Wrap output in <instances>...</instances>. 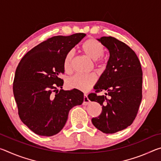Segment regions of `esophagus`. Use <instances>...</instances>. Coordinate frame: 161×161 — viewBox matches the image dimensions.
<instances>
[{
	"label": "esophagus",
	"instance_id": "esophagus-1",
	"mask_svg": "<svg viewBox=\"0 0 161 161\" xmlns=\"http://www.w3.org/2000/svg\"><path fill=\"white\" fill-rule=\"evenodd\" d=\"M90 102V101L88 99V97H87L86 94L84 95V102H83V105H87L88 103Z\"/></svg>",
	"mask_w": 161,
	"mask_h": 161
}]
</instances>
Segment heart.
Masks as SVG:
<instances>
[{
	"instance_id": "obj_1",
	"label": "heart",
	"mask_w": 161,
	"mask_h": 161,
	"mask_svg": "<svg viewBox=\"0 0 161 161\" xmlns=\"http://www.w3.org/2000/svg\"><path fill=\"white\" fill-rule=\"evenodd\" d=\"M81 50L86 57L92 60H97L104 53V47L99 41L95 39H89L83 43ZM73 58V52L70 51L65 57L64 60V69L66 72H69L72 68V62ZM99 67H102V62H98ZM96 78L93 75H75L69 78L67 81V86L69 88L76 89L78 90L86 92L92 88L95 84Z\"/></svg>"
}]
</instances>
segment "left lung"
Segmentation results:
<instances>
[{
	"label": "left lung",
	"mask_w": 161,
	"mask_h": 161,
	"mask_svg": "<svg viewBox=\"0 0 161 161\" xmlns=\"http://www.w3.org/2000/svg\"><path fill=\"white\" fill-rule=\"evenodd\" d=\"M108 50L107 67L94 89L105 95L89 94L92 102L102 107L100 115L92 119L94 126L105 133H114L131 125L142 99L143 72L132 49L113 37L97 39Z\"/></svg>",
	"instance_id": "8db88e82"
}]
</instances>
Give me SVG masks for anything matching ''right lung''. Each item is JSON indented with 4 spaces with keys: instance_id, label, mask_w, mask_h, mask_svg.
<instances>
[{
    "instance_id": "add662e5",
    "label": "right lung",
    "mask_w": 161,
    "mask_h": 161,
    "mask_svg": "<svg viewBox=\"0 0 161 161\" xmlns=\"http://www.w3.org/2000/svg\"><path fill=\"white\" fill-rule=\"evenodd\" d=\"M86 36L76 33L54 36L30 50L15 71L13 94L23 123L32 131L52 136L63 129L71 108L81 105L83 92L64 91V60L69 51Z\"/></svg>"
}]
</instances>
